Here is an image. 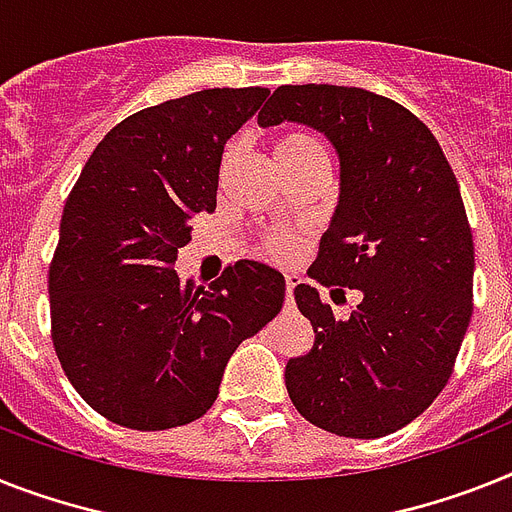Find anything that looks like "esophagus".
I'll use <instances>...</instances> for the list:
<instances>
[{
  "instance_id": "esophagus-1",
  "label": "esophagus",
  "mask_w": 512,
  "mask_h": 512,
  "mask_svg": "<svg viewBox=\"0 0 512 512\" xmlns=\"http://www.w3.org/2000/svg\"><path fill=\"white\" fill-rule=\"evenodd\" d=\"M296 283H299V276H294V273H289V276H286V299H294V286Z\"/></svg>"
}]
</instances>
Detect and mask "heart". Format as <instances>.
<instances>
[{"label":"heart","instance_id":"heart-1","mask_svg":"<svg viewBox=\"0 0 512 512\" xmlns=\"http://www.w3.org/2000/svg\"><path fill=\"white\" fill-rule=\"evenodd\" d=\"M315 153H322V148L315 137L307 135V132H283L273 140V158H276L278 169L299 161V158L315 156ZM231 156H234V150L226 153V161H231ZM265 249L273 257H289L296 252V239H291V236H270L265 242Z\"/></svg>","mask_w":512,"mask_h":512}]
</instances>
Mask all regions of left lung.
<instances>
[{
    "label": "left lung",
    "instance_id": "obj_1",
    "mask_svg": "<svg viewBox=\"0 0 512 512\" xmlns=\"http://www.w3.org/2000/svg\"><path fill=\"white\" fill-rule=\"evenodd\" d=\"M283 122L317 130L338 156V205L309 278L362 291L336 320L315 286H296L315 346L289 359L286 390L325 432L385 437L440 395L471 320L474 242L461 190L427 124L364 88L281 85L257 124Z\"/></svg>",
    "mask_w": 512,
    "mask_h": 512
}]
</instances>
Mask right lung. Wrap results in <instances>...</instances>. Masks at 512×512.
<instances>
[{"mask_svg": "<svg viewBox=\"0 0 512 512\" xmlns=\"http://www.w3.org/2000/svg\"><path fill=\"white\" fill-rule=\"evenodd\" d=\"M268 88H210L137 111L103 137L67 197L49 270L54 349L90 409L122 427L190 424L239 343L281 312L286 278L239 260L195 286L174 270L216 210L223 145Z\"/></svg>", "mask_w": 512, "mask_h": 512, "instance_id": "right-lung-1", "label": "right lung"}]
</instances>
